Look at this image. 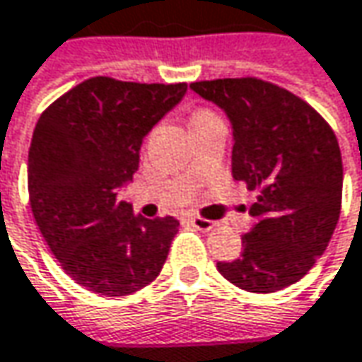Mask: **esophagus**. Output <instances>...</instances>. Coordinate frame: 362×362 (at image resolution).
I'll return each instance as SVG.
<instances>
[{
	"label": "esophagus",
	"instance_id": "obj_1",
	"mask_svg": "<svg viewBox=\"0 0 362 362\" xmlns=\"http://www.w3.org/2000/svg\"><path fill=\"white\" fill-rule=\"evenodd\" d=\"M190 223L194 225L197 229H201V231H211V229H215V223H213L211 219H204V217H190Z\"/></svg>",
	"mask_w": 362,
	"mask_h": 362
}]
</instances>
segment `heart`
I'll use <instances>...</instances> for the list:
<instances>
[{"label": "heart", "mask_w": 362, "mask_h": 362, "mask_svg": "<svg viewBox=\"0 0 362 362\" xmlns=\"http://www.w3.org/2000/svg\"><path fill=\"white\" fill-rule=\"evenodd\" d=\"M206 112H211V110H206V108H201V110H197V112H194V117H199V115H206Z\"/></svg>", "instance_id": "obj_1"}]
</instances>
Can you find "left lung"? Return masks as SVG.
<instances>
[{"label":"left lung","instance_id":"8db88e82","mask_svg":"<svg viewBox=\"0 0 362 362\" xmlns=\"http://www.w3.org/2000/svg\"><path fill=\"white\" fill-rule=\"evenodd\" d=\"M233 127V178L258 190L238 260L219 272L250 293L303 279L328 247L342 206V156L324 117L305 100L258 77L194 81Z\"/></svg>","mask_w":362,"mask_h":362}]
</instances>
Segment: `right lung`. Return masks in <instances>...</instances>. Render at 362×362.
<instances>
[{
  "instance_id": "right-lung-1",
  "label": "right lung",
  "mask_w": 362,
  "mask_h": 362,
  "mask_svg": "<svg viewBox=\"0 0 362 362\" xmlns=\"http://www.w3.org/2000/svg\"><path fill=\"white\" fill-rule=\"evenodd\" d=\"M186 83L90 77L57 98L34 127L28 194L34 221L61 268L106 297L131 295L160 274L178 219H145L118 201L153 124Z\"/></svg>"
}]
</instances>
